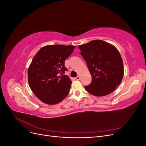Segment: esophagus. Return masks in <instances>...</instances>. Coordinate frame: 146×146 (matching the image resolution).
<instances>
[{
  "label": "esophagus",
  "mask_w": 146,
  "mask_h": 146,
  "mask_svg": "<svg viewBox=\"0 0 146 146\" xmlns=\"http://www.w3.org/2000/svg\"><path fill=\"white\" fill-rule=\"evenodd\" d=\"M76 78L77 80H80V76H77Z\"/></svg>",
  "instance_id": "obj_1"
}]
</instances>
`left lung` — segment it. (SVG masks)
I'll list each match as a JSON object with an SVG mask.
<instances>
[{"mask_svg":"<svg viewBox=\"0 0 146 146\" xmlns=\"http://www.w3.org/2000/svg\"><path fill=\"white\" fill-rule=\"evenodd\" d=\"M92 77L87 92L95 96H107L121 83L123 76L122 57L117 48L102 40H93L78 47Z\"/></svg>","mask_w":146,"mask_h":146,"instance_id":"obj_1","label":"left lung"}]
</instances>
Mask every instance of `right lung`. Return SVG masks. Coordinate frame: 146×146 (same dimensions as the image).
I'll use <instances>...</instances> for the list:
<instances>
[{
    "label": "right lung",
    "instance_id": "obj_1",
    "mask_svg": "<svg viewBox=\"0 0 146 146\" xmlns=\"http://www.w3.org/2000/svg\"><path fill=\"white\" fill-rule=\"evenodd\" d=\"M75 46L48 45L41 48L28 69V82L35 95L48 105L60 103L69 94L72 81L64 75V61Z\"/></svg>",
    "mask_w": 146,
    "mask_h": 146
}]
</instances>
